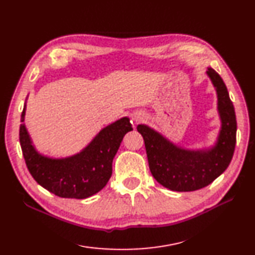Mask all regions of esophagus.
I'll use <instances>...</instances> for the list:
<instances>
[{
	"label": "esophagus",
	"mask_w": 255,
	"mask_h": 255,
	"mask_svg": "<svg viewBox=\"0 0 255 255\" xmlns=\"http://www.w3.org/2000/svg\"><path fill=\"white\" fill-rule=\"evenodd\" d=\"M132 120H133V122H134L135 124L140 123V122L143 120V114H142V113H135V114L133 115V117H132Z\"/></svg>",
	"instance_id": "34e87169"
}]
</instances>
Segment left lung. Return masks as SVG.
I'll return each instance as SVG.
<instances>
[{"mask_svg":"<svg viewBox=\"0 0 255 255\" xmlns=\"http://www.w3.org/2000/svg\"><path fill=\"white\" fill-rule=\"evenodd\" d=\"M208 76L218 95L221 130L215 145L206 149H185L174 145L146 125L136 130L144 140L149 170L159 184L175 192H193L209 185L223 173L236 145L237 122L235 109L221 76L208 68Z\"/></svg>","mask_w":255,"mask_h":255,"instance_id":"1","label":"left lung"}]
</instances>
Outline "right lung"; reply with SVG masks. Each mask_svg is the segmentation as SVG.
Here are the masks:
<instances>
[{
	"label": "right lung",
	"instance_id": "obj_1",
	"mask_svg": "<svg viewBox=\"0 0 255 255\" xmlns=\"http://www.w3.org/2000/svg\"><path fill=\"white\" fill-rule=\"evenodd\" d=\"M21 114L19 140L28 170L38 184L62 198L84 199L107 185L112 175V162L124 135L131 131L128 117L103 128L82 152L67 158H49L32 144Z\"/></svg>",
	"mask_w": 255,
	"mask_h": 255
}]
</instances>
